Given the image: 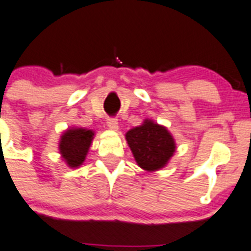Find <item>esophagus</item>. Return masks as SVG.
Listing matches in <instances>:
<instances>
[{"instance_id": "obj_1", "label": "esophagus", "mask_w": 251, "mask_h": 251, "mask_svg": "<svg viewBox=\"0 0 251 251\" xmlns=\"http://www.w3.org/2000/svg\"><path fill=\"white\" fill-rule=\"evenodd\" d=\"M107 126H108V128H109L110 130H113V132H117V130L119 129V127H118V122H117V119H114V118H109L107 121Z\"/></svg>"}]
</instances>
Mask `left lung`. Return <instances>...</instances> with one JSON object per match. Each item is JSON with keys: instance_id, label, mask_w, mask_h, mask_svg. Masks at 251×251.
<instances>
[{"instance_id": "8db88e82", "label": "left lung", "mask_w": 251, "mask_h": 251, "mask_svg": "<svg viewBox=\"0 0 251 251\" xmlns=\"http://www.w3.org/2000/svg\"><path fill=\"white\" fill-rule=\"evenodd\" d=\"M138 167L146 172H157L169 163L176 153V139L167 127L153 119H144L138 127L126 133Z\"/></svg>"}]
</instances>
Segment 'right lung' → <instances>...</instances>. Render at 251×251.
<instances>
[{
  "mask_svg": "<svg viewBox=\"0 0 251 251\" xmlns=\"http://www.w3.org/2000/svg\"><path fill=\"white\" fill-rule=\"evenodd\" d=\"M96 133L83 127H71L61 134L58 151L70 168H79L87 158Z\"/></svg>",
  "mask_w": 251,
  "mask_h": 251,
  "instance_id": "add662e5",
  "label": "right lung"
}]
</instances>
